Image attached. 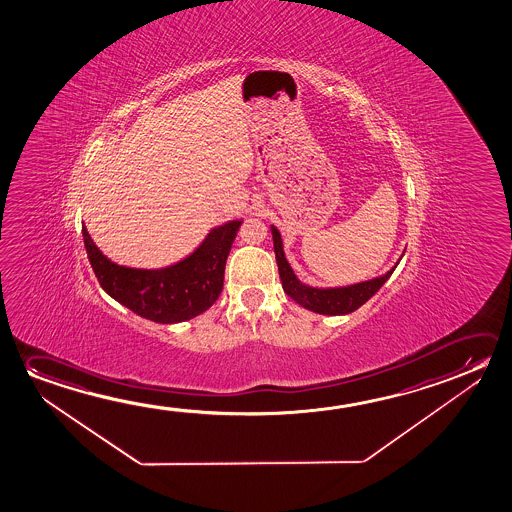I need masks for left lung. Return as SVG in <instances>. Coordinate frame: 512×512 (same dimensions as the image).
<instances>
[{"instance_id": "1", "label": "left lung", "mask_w": 512, "mask_h": 512, "mask_svg": "<svg viewBox=\"0 0 512 512\" xmlns=\"http://www.w3.org/2000/svg\"><path fill=\"white\" fill-rule=\"evenodd\" d=\"M272 231V240H274V252H276L277 268H279V277L283 283V290L293 301L301 304L302 308L315 311L318 315H349L357 308H361L372 295L379 292L382 284L390 279L393 270L391 267L386 274L361 281V283L349 284V286H334V288H318V286H309L302 283L299 277L295 276L293 268L284 256L283 238L277 231L276 226H270ZM404 256V254H402Z\"/></svg>"}]
</instances>
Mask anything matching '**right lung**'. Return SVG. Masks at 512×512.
I'll use <instances>...</instances> for the list:
<instances>
[{
    "mask_svg": "<svg viewBox=\"0 0 512 512\" xmlns=\"http://www.w3.org/2000/svg\"><path fill=\"white\" fill-rule=\"evenodd\" d=\"M242 220L211 229L185 260L165 268H131L108 260L83 226L90 267L112 299L158 324H178L213 306L224 286V268Z\"/></svg>",
    "mask_w": 512,
    "mask_h": 512,
    "instance_id": "1",
    "label": "right lung"
}]
</instances>
